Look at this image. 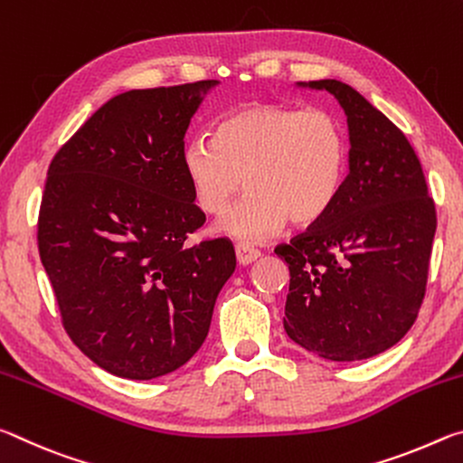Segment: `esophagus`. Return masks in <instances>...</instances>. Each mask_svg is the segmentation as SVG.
<instances>
[{"label": "esophagus", "instance_id": "34e87169", "mask_svg": "<svg viewBox=\"0 0 463 463\" xmlns=\"http://www.w3.org/2000/svg\"><path fill=\"white\" fill-rule=\"evenodd\" d=\"M234 253H237L239 265H249V263H253L255 260H260V257H261L260 250H257L255 247L247 245V242H237V247H234Z\"/></svg>", "mask_w": 463, "mask_h": 463}]
</instances>
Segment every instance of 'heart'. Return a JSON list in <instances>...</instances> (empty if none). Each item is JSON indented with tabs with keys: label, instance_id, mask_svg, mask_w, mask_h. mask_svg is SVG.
Listing matches in <instances>:
<instances>
[{
	"label": "heart",
	"instance_id": "obj_1",
	"mask_svg": "<svg viewBox=\"0 0 463 463\" xmlns=\"http://www.w3.org/2000/svg\"><path fill=\"white\" fill-rule=\"evenodd\" d=\"M349 145L343 122L331 109L284 104H249L218 122L214 138L187 140L184 175L195 206L222 214L226 237L255 242L278 232L286 221L307 226L323 218L343 190Z\"/></svg>",
	"mask_w": 463,
	"mask_h": 463
}]
</instances>
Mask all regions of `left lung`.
Returning <instances> with one entry per match:
<instances>
[{"instance_id":"1","label":"left lung","mask_w":463,"mask_h":463,"mask_svg":"<svg viewBox=\"0 0 463 463\" xmlns=\"http://www.w3.org/2000/svg\"><path fill=\"white\" fill-rule=\"evenodd\" d=\"M326 90L349 128V175L333 208L276 247L289 269L284 328L331 362L382 354L409 333L425 298L435 203L404 132L362 93L336 80Z\"/></svg>"}]
</instances>
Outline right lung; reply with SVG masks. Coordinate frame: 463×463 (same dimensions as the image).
<instances>
[{
  "label": "right lung",
  "mask_w": 463,
  "mask_h": 463,
  "mask_svg": "<svg viewBox=\"0 0 463 463\" xmlns=\"http://www.w3.org/2000/svg\"><path fill=\"white\" fill-rule=\"evenodd\" d=\"M216 85L124 91L51 161L41 261L67 335L118 378L153 380L190 362L237 268L231 241L184 245L206 221L184 175V137Z\"/></svg>",
  "instance_id": "obj_1"
}]
</instances>
